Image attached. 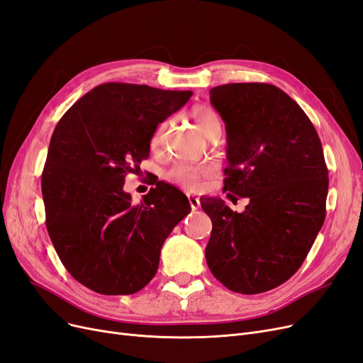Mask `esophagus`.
<instances>
[{
	"label": "esophagus",
	"mask_w": 363,
	"mask_h": 363,
	"mask_svg": "<svg viewBox=\"0 0 363 363\" xmlns=\"http://www.w3.org/2000/svg\"><path fill=\"white\" fill-rule=\"evenodd\" d=\"M189 202H190V206L191 209H197L199 206H201V199L196 197V196H189Z\"/></svg>",
	"instance_id": "34e87169"
}]
</instances>
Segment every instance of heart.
<instances>
[{"mask_svg":"<svg viewBox=\"0 0 363 363\" xmlns=\"http://www.w3.org/2000/svg\"><path fill=\"white\" fill-rule=\"evenodd\" d=\"M191 114L199 128H201V131L206 137H209L217 130H221V122H220L218 114L216 113L214 108L209 107V105H196V107L191 110ZM162 131H164V126H160L155 131V134L152 135V140H150L152 147H157L158 143L161 142ZM208 173H209V167L206 164L178 162V164L170 167L166 178L170 182L182 186L185 190L196 191L199 186H201L203 177H206Z\"/></svg>","mask_w":363,"mask_h":363,"instance_id":"b5f03b06","label":"heart"}]
</instances>
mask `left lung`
<instances>
[{"label": "left lung", "instance_id": "obj_1", "mask_svg": "<svg viewBox=\"0 0 363 363\" xmlns=\"http://www.w3.org/2000/svg\"><path fill=\"white\" fill-rule=\"evenodd\" d=\"M209 98L228 134L223 191L249 205L237 213L218 197L202 199L213 221L206 264L228 289L261 294L306 259L325 218L329 170L312 122L284 90L232 83Z\"/></svg>", "mask_w": 363, "mask_h": 363}]
</instances>
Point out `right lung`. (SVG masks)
Segmentation results:
<instances>
[{"label": "right lung", "mask_w": 363, "mask_h": 363, "mask_svg": "<svg viewBox=\"0 0 363 363\" xmlns=\"http://www.w3.org/2000/svg\"><path fill=\"white\" fill-rule=\"evenodd\" d=\"M191 95L104 83L55 126L42 173L46 229L66 270L98 294L145 288L158 270L162 244L191 211L186 196L162 181L137 205L123 191L126 174L149 157L158 123Z\"/></svg>", "instance_id": "1"}]
</instances>
